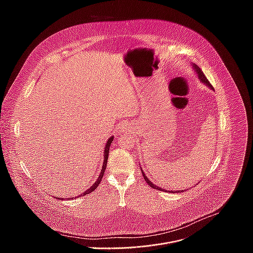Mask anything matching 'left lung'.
<instances>
[{"mask_svg":"<svg viewBox=\"0 0 253 253\" xmlns=\"http://www.w3.org/2000/svg\"><path fill=\"white\" fill-rule=\"evenodd\" d=\"M193 67H194V69H195V72L197 73V75H198V78L200 79V81L202 82V83H204V84H206L208 87H210V88H213L212 87V85L210 84V82L207 80V78L205 77V75H204V73L202 72V70L197 66V65H193ZM142 171V170H141ZM142 175H143V177H144V179H145V181L152 187V188H154V189H157V190H161V191H165L163 188H160V187H157L155 184H153L150 180L146 177V175L143 173V171H142ZM169 192H172V191H169ZM177 192V191H176ZM178 192H183V191H179L178 190Z\"/></svg>","mask_w":253,"mask_h":253,"instance_id":"obj_1","label":"left lung"}]
</instances>
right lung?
Instances as JSON below:
<instances>
[{"mask_svg": "<svg viewBox=\"0 0 253 253\" xmlns=\"http://www.w3.org/2000/svg\"><path fill=\"white\" fill-rule=\"evenodd\" d=\"M113 138L114 137H111V138H109V140H108V142L106 143V145H105V151H104V161H103V166H102V170H101V172H100V175H99V177H98V179L96 180V182L88 189V190H86L84 193H83V195H86V194H89V193H91V192H93L97 187H98V185L100 184V182H101V180L103 179V175H104V172H105V169H106V167H107V160H108V155H109V148H110V146H111V143H112V141H113ZM58 198V197H57ZM58 199H60V198H58Z\"/></svg>", "mask_w": 253, "mask_h": 253, "instance_id": "1", "label": "right lung"}]
</instances>
